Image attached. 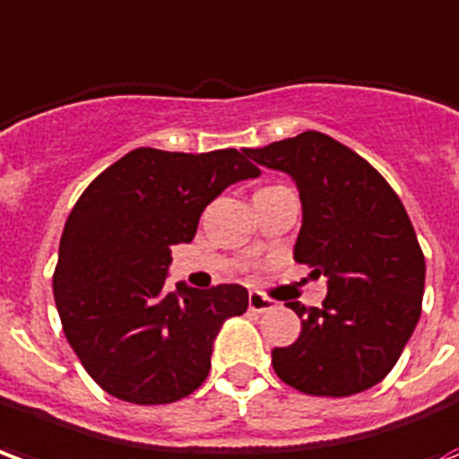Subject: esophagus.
<instances>
[{"instance_id":"1","label":"esophagus","mask_w":459,"mask_h":459,"mask_svg":"<svg viewBox=\"0 0 459 459\" xmlns=\"http://www.w3.org/2000/svg\"><path fill=\"white\" fill-rule=\"evenodd\" d=\"M271 307H273V300L262 296V293H249V310H254V313H266Z\"/></svg>"}]
</instances>
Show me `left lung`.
<instances>
[{"mask_svg": "<svg viewBox=\"0 0 459 459\" xmlns=\"http://www.w3.org/2000/svg\"><path fill=\"white\" fill-rule=\"evenodd\" d=\"M296 180L303 225L293 259L327 276L320 307L286 303L299 340L271 352L281 381L310 396H352L379 384L420 317L426 259L406 207L362 156L320 132L244 149Z\"/></svg>", "mask_w": 459, "mask_h": 459, "instance_id": "8db88e82", "label": "left lung"}]
</instances>
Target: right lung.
<instances>
[{"mask_svg":"<svg viewBox=\"0 0 459 459\" xmlns=\"http://www.w3.org/2000/svg\"><path fill=\"white\" fill-rule=\"evenodd\" d=\"M262 170L237 149H134L102 170L63 227L53 296L63 333L117 399L173 403L207 379L212 344L249 293L237 283L166 289L170 247L193 242L212 200Z\"/></svg>","mask_w":459,"mask_h":459,"instance_id":"obj_1","label":"right lung"}]
</instances>
